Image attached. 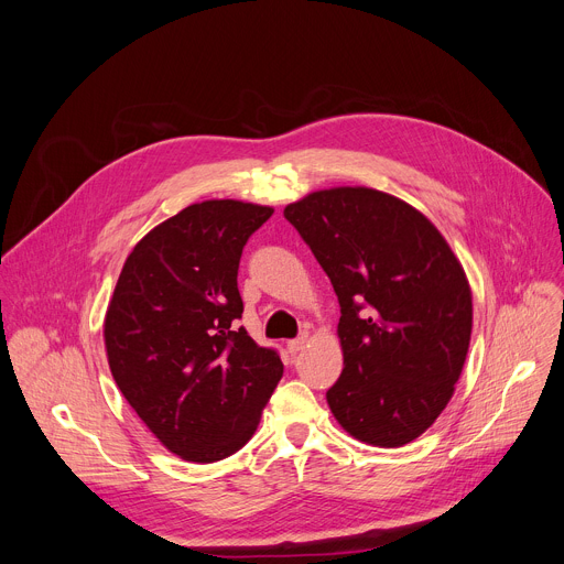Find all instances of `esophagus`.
<instances>
[{
    "mask_svg": "<svg viewBox=\"0 0 564 564\" xmlns=\"http://www.w3.org/2000/svg\"><path fill=\"white\" fill-rule=\"evenodd\" d=\"M307 344V335H301V337H296V339H292V341H288V350L292 352V355H296L299 350H303V346Z\"/></svg>",
    "mask_w": 564,
    "mask_h": 564,
    "instance_id": "esophagus-1",
    "label": "esophagus"
}]
</instances>
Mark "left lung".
Here are the masks:
<instances>
[{"mask_svg": "<svg viewBox=\"0 0 564 564\" xmlns=\"http://www.w3.org/2000/svg\"><path fill=\"white\" fill-rule=\"evenodd\" d=\"M283 214L341 305L344 370L326 392L335 420L381 448L417 440L451 401L470 344L459 259L420 209L379 189H318Z\"/></svg>", "mask_w": 564, "mask_h": 564, "instance_id": "obj_1", "label": "left lung"}]
</instances>
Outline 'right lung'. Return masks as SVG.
Segmentation results:
<instances>
[{"label":"right lung","instance_id":"right-lung-1","mask_svg":"<svg viewBox=\"0 0 564 564\" xmlns=\"http://www.w3.org/2000/svg\"><path fill=\"white\" fill-rule=\"evenodd\" d=\"M268 205L203 200L144 234L105 314L111 375L129 406L178 457L212 464L254 435L283 364L236 328L238 263Z\"/></svg>","mask_w":564,"mask_h":564}]
</instances>
